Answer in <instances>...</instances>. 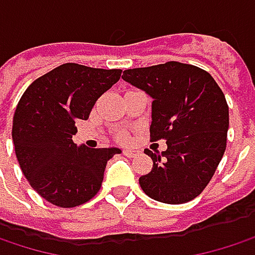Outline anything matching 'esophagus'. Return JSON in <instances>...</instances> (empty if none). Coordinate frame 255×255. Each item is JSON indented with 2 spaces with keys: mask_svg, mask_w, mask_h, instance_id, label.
I'll return each instance as SVG.
<instances>
[{
  "mask_svg": "<svg viewBox=\"0 0 255 255\" xmlns=\"http://www.w3.org/2000/svg\"><path fill=\"white\" fill-rule=\"evenodd\" d=\"M127 158H134V156H137L140 152L138 150H134V149H124V152H123Z\"/></svg>",
  "mask_w": 255,
  "mask_h": 255,
  "instance_id": "1",
  "label": "esophagus"
}]
</instances>
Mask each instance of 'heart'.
<instances>
[{
  "label": "heart",
  "mask_w": 255,
  "mask_h": 255,
  "mask_svg": "<svg viewBox=\"0 0 255 255\" xmlns=\"http://www.w3.org/2000/svg\"><path fill=\"white\" fill-rule=\"evenodd\" d=\"M118 138H120L121 141H126V140H127V134H126V132H120V134H118Z\"/></svg>",
  "instance_id": "1"
}]
</instances>
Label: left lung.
<instances>
[{
    "instance_id": "left-lung-1",
    "label": "left lung",
    "mask_w": 255,
    "mask_h": 255,
    "mask_svg": "<svg viewBox=\"0 0 255 255\" xmlns=\"http://www.w3.org/2000/svg\"><path fill=\"white\" fill-rule=\"evenodd\" d=\"M123 79L149 94L152 140H167L153 153L152 171L138 178L143 192L164 204L196 198L214 176L226 150L229 106L207 71L180 62L124 71Z\"/></svg>"
}]
</instances>
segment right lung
Wrapping results in <instances>:
<instances>
[{"instance_id": "add662e5", "label": "right lung", "mask_w": 255, "mask_h": 255, "mask_svg": "<svg viewBox=\"0 0 255 255\" xmlns=\"http://www.w3.org/2000/svg\"><path fill=\"white\" fill-rule=\"evenodd\" d=\"M121 69L65 63L35 79L13 118V143L29 184L50 204L72 208L99 190L118 147L77 146L75 123L88 120L97 99L121 78Z\"/></svg>"}]
</instances>
